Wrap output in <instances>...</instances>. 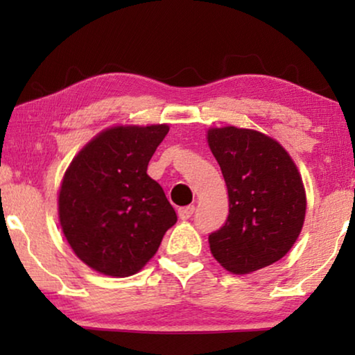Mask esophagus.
Instances as JSON below:
<instances>
[{
    "instance_id": "obj_1",
    "label": "esophagus",
    "mask_w": 355,
    "mask_h": 355,
    "mask_svg": "<svg viewBox=\"0 0 355 355\" xmlns=\"http://www.w3.org/2000/svg\"><path fill=\"white\" fill-rule=\"evenodd\" d=\"M193 213H196V207H193V205L182 207V208H179V210H178V215H179V218H181V220H189V218H191Z\"/></svg>"
}]
</instances>
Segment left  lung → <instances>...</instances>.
Instances as JSON below:
<instances>
[{"label":"left lung","mask_w":355,"mask_h":355,"mask_svg":"<svg viewBox=\"0 0 355 355\" xmlns=\"http://www.w3.org/2000/svg\"><path fill=\"white\" fill-rule=\"evenodd\" d=\"M207 140L230 198L225 226L208 236L213 257L234 275L273 265L297 241L305 220L307 197L294 159L254 129L210 128Z\"/></svg>","instance_id":"1"}]
</instances>
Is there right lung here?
<instances>
[{
	"label": "right lung",
	"instance_id": "right-lung-1",
	"mask_svg": "<svg viewBox=\"0 0 355 355\" xmlns=\"http://www.w3.org/2000/svg\"><path fill=\"white\" fill-rule=\"evenodd\" d=\"M168 124L113 125L76 155L58 193L67 244L89 268L113 278L139 273L178 221L147 174Z\"/></svg>",
	"mask_w": 355,
	"mask_h": 355
}]
</instances>
